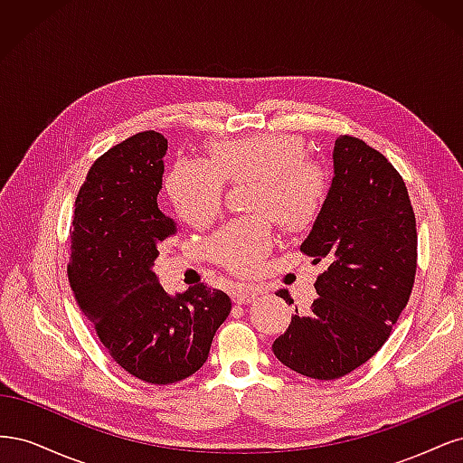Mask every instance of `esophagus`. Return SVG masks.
<instances>
[{"label": "esophagus", "mask_w": 463, "mask_h": 463, "mask_svg": "<svg viewBox=\"0 0 463 463\" xmlns=\"http://www.w3.org/2000/svg\"><path fill=\"white\" fill-rule=\"evenodd\" d=\"M255 298H257V291L253 288L240 286L233 291V303L237 305H247L250 301H255Z\"/></svg>", "instance_id": "obj_1"}]
</instances>
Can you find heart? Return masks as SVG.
I'll return each mask as SVG.
<instances>
[{
    "instance_id": "b5f03b06",
    "label": "heart",
    "mask_w": 463,
    "mask_h": 463,
    "mask_svg": "<svg viewBox=\"0 0 463 463\" xmlns=\"http://www.w3.org/2000/svg\"><path fill=\"white\" fill-rule=\"evenodd\" d=\"M210 162L179 158L165 175V193L177 216L193 228H204L222 210L226 181H255L249 210L270 216L286 233L309 230L330 191L326 167L305 158L296 135L260 133L216 141ZM272 249L269 220L255 216L233 222L208 243V255L233 274H253Z\"/></svg>"
}]
</instances>
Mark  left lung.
<instances>
[{
    "mask_svg": "<svg viewBox=\"0 0 463 463\" xmlns=\"http://www.w3.org/2000/svg\"><path fill=\"white\" fill-rule=\"evenodd\" d=\"M332 162L326 203L301 243L328 269L309 313L293 315L272 344L286 367L317 381L355 371L384 345L417 270L415 214L396 167L349 135L335 138ZM278 296L293 303L288 289Z\"/></svg>",
    "mask_w": 463,
    "mask_h": 463,
    "instance_id": "left-lung-1",
    "label": "left lung"
}]
</instances>
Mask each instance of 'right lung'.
I'll use <instances>...</instances> for the list:
<instances>
[{
    "label": "right lung",
    "instance_id": "right-lung-1",
    "mask_svg": "<svg viewBox=\"0 0 463 463\" xmlns=\"http://www.w3.org/2000/svg\"><path fill=\"white\" fill-rule=\"evenodd\" d=\"M165 150L164 135L143 131L92 164L75 201L67 266L111 359L150 384L197 373L232 311L226 293L204 284L167 296L152 272L158 243L177 232L158 208Z\"/></svg>",
    "mask_w": 463,
    "mask_h": 463
}]
</instances>
